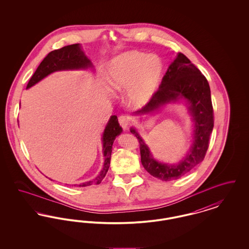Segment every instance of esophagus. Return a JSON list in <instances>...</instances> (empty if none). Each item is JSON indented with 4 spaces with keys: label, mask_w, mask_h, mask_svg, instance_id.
<instances>
[{
    "label": "esophagus",
    "mask_w": 249,
    "mask_h": 249,
    "mask_svg": "<svg viewBox=\"0 0 249 249\" xmlns=\"http://www.w3.org/2000/svg\"><path fill=\"white\" fill-rule=\"evenodd\" d=\"M119 124H120V126H121L124 130H126V129H128L129 126H130V117L127 116V115H121L119 118Z\"/></svg>",
    "instance_id": "esophagus-1"
}]
</instances>
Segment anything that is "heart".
<instances>
[{
  "mask_svg": "<svg viewBox=\"0 0 249 249\" xmlns=\"http://www.w3.org/2000/svg\"><path fill=\"white\" fill-rule=\"evenodd\" d=\"M162 70V62L157 55L132 50L109 62L108 80L116 91H129V100L133 107H142L158 90Z\"/></svg>",
  "mask_w": 249,
  "mask_h": 249,
  "instance_id": "heart-1",
  "label": "heart"
}]
</instances>
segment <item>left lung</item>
<instances>
[{"mask_svg":"<svg viewBox=\"0 0 249 249\" xmlns=\"http://www.w3.org/2000/svg\"><path fill=\"white\" fill-rule=\"evenodd\" d=\"M185 99L194 122L193 143L189 153L178 163L168 164L157 161L148 146L135 129L130 132L140 143L141 162L143 168L154 178L172 181L185 176L203 160L209 146L210 134L213 128V110L210 87L201 71L184 54L178 53L170 64L159 89L152 99L136 115L152 113L161 106Z\"/></svg>","mask_w":249,"mask_h":249,"instance_id":"left-lung-1","label":"left lung"}]
</instances>
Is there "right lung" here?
Instances as JSON below:
<instances>
[{
  "instance_id": "add662e5",
  "label": "right lung",
  "mask_w": 249,
  "mask_h": 249,
  "mask_svg": "<svg viewBox=\"0 0 249 249\" xmlns=\"http://www.w3.org/2000/svg\"><path fill=\"white\" fill-rule=\"evenodd\" d=\"M89 67H92L90 60L88 59L84 54L79 44H73L70 46H66L63 48L53 50L49 52L48 56L42 60L35 73L31 77L29 83L27 85V89L33 87L38 83L40 80L48 76L51 72L62 70H78V69H87ZM122 132V128L119 126V120L117 116H112L107 123L106 130L103 135V145H104V157L105 163L103 170L100 175L95 178L93 181L85 182L79 185V187L90 186L93 183L99 185L102 180L105 178L107 171L110 165L111 153H112V145L116 137Z\"/></svg>"
}]
</instances>
